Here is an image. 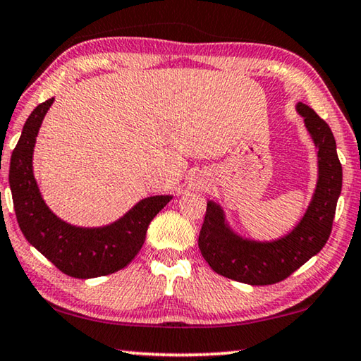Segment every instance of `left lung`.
I'll return each mask as SVG.
<instances>
[{"label": "left lung", "instance_id": "1", "mask_svg": "<svg viewBox=\"0 0 361 361\" xmlns=\"http://www.w3.org/2000/svg\"><path fill=\"white\" fill-rule=\"evenodd\" d=\"M319 149V181L309 209L288 235L274 242L242 239L224 221L221 207L209 202L199 234L200 253L219 276L248 285H272L290 277L325 247L331 234L342 167L329 126L312 108L296 105Z\"/></svg>", "mask_w": 361, "mask_h": 361}]
</instances>
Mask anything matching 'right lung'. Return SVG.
I'll return each instance as SVG.
<instances>
[{
  "label": "right lung",
  "instance_id": "obj_1",
  "mask_svg": "<svg viewBox=\"0 0 361 361\" xmlns=\"http://www.w3.org/2000/svg\"><path fill=\"white\" fill-rule=\"evenodd\" d=\"M54 99H49L33 109L12 151L9 185L17 223L25 239L66 276H108L135 258L152 218L172 197H146L118 221L103 228H76L57 218L41 197L32 164L36 135Z\"/></svg>",
  "mask_w": 361,
  "mask_h": 361
}]
</instances>
